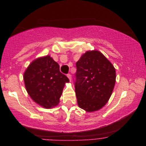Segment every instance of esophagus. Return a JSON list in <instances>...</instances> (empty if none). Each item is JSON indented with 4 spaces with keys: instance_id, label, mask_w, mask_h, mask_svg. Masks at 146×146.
Masks as SVG:
<instances>
[{
    "instance_id": "esophagus-1",
    "label": "esophagus",
    "mask_w": 146,
    "mask_h": 146,
    "mask_svg": "<svg viewBox=\"0 0 146 146\" xmlns=\"http://www.w3.org/2000/svg\"><path fill=\"white\" fill-rule=\"evenodd\" d=\"M67 77L68 78L69 80H70V81L71 82V81H72V78H71V75H70V74H68V75H67Z\"/></svg>"
}]
</instances>
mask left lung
<instances>
[{"label":"left lung","mask_w":146,"mask_h":146,"mask_svg":"<svg viewBox=\"0 0 146 146\" xmlns=\"http://www.w3.org/2000/svg\"><path fill=\"white\" fill-rule=\"evenodd\" d=\"M75 91L79 107L88 112L102 108L116 82L114 66L100 51H89L76 63Z\"/></svg>","instance_id":"obj_1"}]
</instances>
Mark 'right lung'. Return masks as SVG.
I'll use <instances>...</instances> for the list:
<instances>
[{"label":"right lung","mask_w":146,"mask_h":146,"mask_svg":"<svg viewBox=\"0 0 146 146\" xmlns=\"http://www.w3.org/2000/svg\"><path fill=\"white\" fill-rule=\"evenodd\" d=\"M24 81L30 98L42 107L50 109L58 104L69 79L60 72L59 65L46 56L29 64L24 73Z\"/></svg>","instance_id":"obj_1"}]
</instances>
